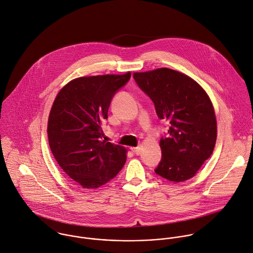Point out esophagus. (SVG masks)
<instances>
[{
	"label": "esophagus",
	"instance_id": "34e87169",
	"mask_svg": "<svg viewBox=\"0 0 253 253\" xmlns=\"http://www.w3.org/2000/svg\"><path fill=\"white\" fill-rule=\"evenodd\" d=\"M131 150H132V152H134L135 154H140V152H141V146H136V147H131Z\"/></svg>",
	"mask_w": 253,
	"mask_h": 253
}]
</instances>
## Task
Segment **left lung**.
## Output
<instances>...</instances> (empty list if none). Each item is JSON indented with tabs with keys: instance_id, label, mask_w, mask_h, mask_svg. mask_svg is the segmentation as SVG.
I'll use <instances>...</instances> for the list:
<instances>
[{
	"instance_id": "obj_1",
	"label": "left lung",
	"mask_w": 253,
	"mask_h": 253,
	"mask_svg": "<svg viewBox=\"0 0 253 253\" xmlns=\"http://www.w3.org/2000/svg\"><path fill=\"white\" fill-rule=\"evenodd\" d=\"M133 78L154 103L158 118L170 124L168 137L160 140L156 174L176 183L191 179L215 145L216 119L209 95L194 79L169 68L134 72Z\"/></svg>"
}]
</instances>
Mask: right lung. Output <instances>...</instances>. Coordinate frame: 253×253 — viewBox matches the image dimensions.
<instances>
[{
  "label": "right lung",
  "mask_w": 253,
  "mask_h": 253,
  "mask_svg": "<svg viewBox=\"0 0 253 253\" xmlns=\"http://www.w3.org/2000/svg\"><path fill=\"white\" fill-rule=\"evenodd\" d=\"M130 72L75 78L57 94L47 123L51 152L61 169L85 189L106 184L122 170L126 148L101 141L102 123Z\"/></svg>",
  "instance_id": "obj_1"
}]
</instances>
